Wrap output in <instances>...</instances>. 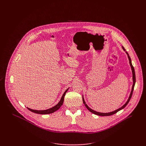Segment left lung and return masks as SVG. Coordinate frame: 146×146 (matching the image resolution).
Masks as SVG:
<instances>
[{"instance_id":"obj_1","label":"left lung","mask_w":146,"mask_h":146,"mask_svg":"<svg viewBox=\"0 0 146 146\" xmlns=\"http://www.w3.org/2000/svg\"><path fill=\"white\" fill-rule=\"evenodd\" d=\"M122 48H123V50L124 51H126V50H125V48H123V47H122ZM126 53H127V54L128 55V59H129V64H130V65H131V69H132V74H133V86H132V91H131V94H130V95H129V99H128V100H127V102L125 103V105H124L123 106H122L121 108H120L119 109H117V110H115V111H112V112L107 113H103L97 112V111H94V110H92L91 109H90V108L87 106V104L86 103L85 100H84V98H83V96H82V101H83V103H84V105H85V106H86V107L87 108V109H88L90 111H91V113H94V114H96V115H100V116H109V115H113V114H114L117 113L118 111H119V110H121L123 109L125 107V106L128 105V103H129V102L130 101V100H131V97H132V94H133V90H134L135 84V82H136V77H135V69H134V68H133V65H132V62H131V58H130V56H129V55L128 53L127 52H126Z\"/></svg>"}]
</instances>
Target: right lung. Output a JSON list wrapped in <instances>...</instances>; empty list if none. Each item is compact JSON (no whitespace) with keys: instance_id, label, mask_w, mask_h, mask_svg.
Segmentation results:
<instances>
[{"instance_id":"obj_1","label":"right lung","mask_w":146,"mask_h":146,"mask_svg":"<svg viewBox=\"0 0 146 146\" xmlns=\"http://www.w3.org/2000/svg\"><path fill=\"white\" fill-rule=\"evenodd\" d=\"M68 89H67L65 92H64V94H63V95H62V98H61V99L60 100L59 102V103L57 104L56 105H55V106H54L53 108H50L49 109H47V110H32V109H31L29 108H28V109L29 110H30L31 111L33 112V113H36V114H51V113H52L54 112H55V111L58 110L60 108V106L63 105V103H64V97H65V94L66 93V92L68 91Z\"/></svg>"}]
</instances>
